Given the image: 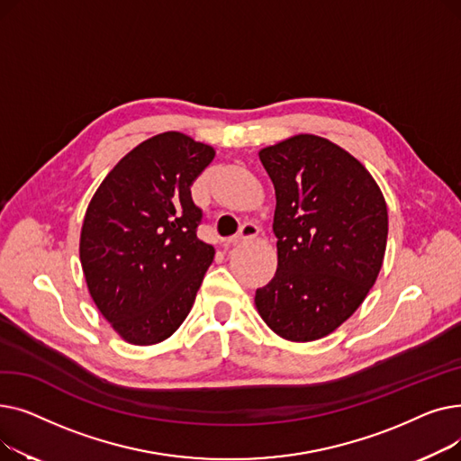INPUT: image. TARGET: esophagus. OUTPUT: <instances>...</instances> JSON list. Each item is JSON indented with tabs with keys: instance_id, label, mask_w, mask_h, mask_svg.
<instances>
[{
	"instance_id": "1",
	"label": "esophagus",
	"mask_w": 461,
	"mask_h": 461,
	"mask_svg": "<svg viewBox=\"0 0 461 461\" xmlns=\"http://www.w3.org/2000/svg\"><path fill=\"white\" fill-rule=\"evenodd\" d=\"M258 233H259L258 224H254V222H245L243 226H240V230H239L233 237H230V239H228L226 247H230V245H237V243H240V240H245V239H252V237H256Z\"/></svg>"
}]
</instances>
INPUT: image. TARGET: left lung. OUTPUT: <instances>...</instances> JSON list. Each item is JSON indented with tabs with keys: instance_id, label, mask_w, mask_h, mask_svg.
Returning <instances> with one entry per match:
<instances>
[{
	"instance_id": "obj_1",
	"label": "left lung",
	"mask_w": 461,
	"mask_h": 461,
	"mask_svg": "<svg viewBox=\"0 0 461 461\" xmlns=\"http://www.w3.org/2000/svg\"><path fill=\"white\" fill-rule=\"evenodd\" d=\"M259 160L276 194L278 267L256 289V306L285 340H318L372 289L389 233L386 203L366 167L325 138L294 136L261 149Z\"/></svg>"
}]
</instances>
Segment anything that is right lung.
I'll list each match as a JSON object with an SVG mask.
<instances>
[{
	"instance_id": "add662e5",
	"label": "right lung",
	"mask_w": 461,
	"mask_h": 461,
	"mask_svg": "<svg viewBox=\"0 0 461 461\" xmlns=\"http://www.w3.org/2000/svg\"><path fill=\"white\" fill-rule=\"evenodd\" d=\"M212 158V148L181 132L153 136L117 162L87 207L80 259L89 294L131 344L172 336L212 263L190 192Z\"/></svg>"
}]
</instances>
